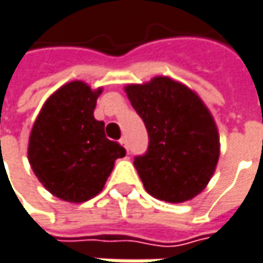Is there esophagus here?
I'll list each match as a JSON object with an SVG mask.
<instances>
[{
    "instance_id": "1",
    "label": "esophagus",
    "mask_w": 263,
    "mask_h": 263,
    "mask_svg": "<svg viewBox=\"0 0 263 263\" xmlns=\"http://www.w3.org/2000/svg\"><path fill=\"white\" fill-rule=\"evenodd\" d=\"M120 144L128 150V138H126V137H122V138H120Z\"/></svg>"
}]
</instances>
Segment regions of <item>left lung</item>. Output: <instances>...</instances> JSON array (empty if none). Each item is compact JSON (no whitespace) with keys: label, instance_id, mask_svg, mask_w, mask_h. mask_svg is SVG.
I'll return each mask as SVG.
<instances>
[{"label":"left lung","instance_id":"1","mask_svg":"<svg viewBox=\"0 0 263 263\" xmlns=\"http://www.w3.org/2000/svg\"><path fill=\"white\" fill-rule=\"evenodd\" d=\"M126 93L148 134L146 153L134 158L146 191L173 204L192 199L219 161V134L207 107L168 77L126 86Z\"/></svg>","mask_w":263,"mask_h":263}]
</instances>
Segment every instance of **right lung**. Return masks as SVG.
<instances>
[{
	"label": "right lung",
	"instance_id": "right-lung-1",
	"mask_svg": "<svg viewBox=\"0 0 263 263\" xmlns=\"http://www.w3.org/2000/svg\"><path fill=\"white\" fill-rule=\"evenodd\" d=\"M101 89L71 82L46 101L32 126L28 159L54 196L85 202L102 191L115 161L126 150L105 137L104 122L93 117Z\"/></svg>",
	"mask_w": 263,
	"mask_h": 263
}]
</instances>
